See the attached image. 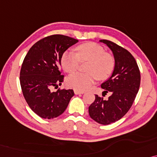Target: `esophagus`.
<instances>
[{"label":"esophagus","instance_id":"obj_1","mask_svg":"<svg viewBox=\"0 0 157 157\" xmlns=\"http://www.w3.org/2000/svg\"><path fill=\"white\" fill-rule=\"evenodd\" d=\"M74 93H75V95H80V94H83V93H85V91L79 90L75 89V90H74Z\"/></svg>","mask_w":157,"mask_h":157}]
</instances>
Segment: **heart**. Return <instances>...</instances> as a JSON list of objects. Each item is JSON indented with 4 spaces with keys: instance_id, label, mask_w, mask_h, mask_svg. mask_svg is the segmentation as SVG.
Masks as SVG:
<instances>
[{
    "instance_id": "obj_1",
    "label": "heart",
    "mask_w": 157,
    "mask_h": 157,
    "mask_svg": "<svg viewBox=\"0 0 157 157\" xmlns=\"http://www.w3.org/2000/svg\"><path fill=\"white\" fill-rule=\"evenodd\" d=\"M76 54L66 52L62 54L61 64L64 71L75 72L80 66V61H90L87 73L77 72L67 79L68 86L79 90H85L98 80H105L111 75L115 67L113 56L105 52L101 46L93 42H87L75 48Z\"/></svg>"
}]
</instances>
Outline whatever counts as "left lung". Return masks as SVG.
<instances>
[{"label": "left lung", "instance_id": "1", "mask_svg": "<svg viewBox=\"0 0 157 157\" xmlns=\"http://www.w3.org/2000/svg\"><path fill=\"white\" fill-rule=\"evenodd\" d=\"M100 41L105 44L114 56L111 77L101 85L105 90L103 96L108 92L111 95L105 100L95 95L88 111L90 118L98 124L108 125L120 120L131 108L139 90L141 75L134 57L128 50L105 39Z\"/></svg>", "mask_w": 157, "mask_h": 157}]
</instances>
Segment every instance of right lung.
<instances>
[{
	"label": "right lung",
	"instance_id": "add662e5",
	"mask_svg": "<svg viewBox=\"0 0 157 157\" xmlns=\"http://www.w3.org/2000/svg\"><path fill=\"white\" fill-rule=\"evenodd\" d=\"M77 42V39L67 36L52 35L35 43L24 58L20 72L22 93L31 109L41 118L60 116L75 95L73 90L52 92L51 88L62 85V56Z\"/></svg>",
	"mask_w": 157,
	"mask_h": 157
}]
</instances>
